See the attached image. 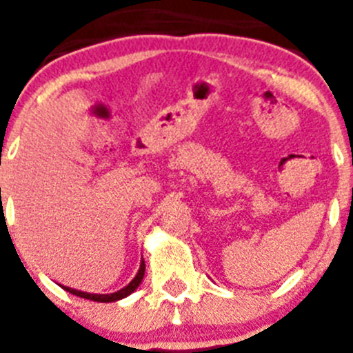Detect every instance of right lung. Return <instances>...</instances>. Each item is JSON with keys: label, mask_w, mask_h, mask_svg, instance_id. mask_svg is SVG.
Wrapping results in <instances>:
<instances>
[{"label": "right lung", "mask_w": 353, "mask_h": 353, "mask_svg": "<svg viewBox=\"0 0 353 353\" xmlns=\"http://www.w3.org/2000/svg\"><path fill=\"white\" fill-rule=\"evenodd\" d=\"M143 276H145V261H141L138 274H136V277H134L132 281H130L125 288L118 290V292L114 293H105V295H102V293H86V292H79V290L68 288V286H63V290L74 293V295H77V297L90 299V301H95V302H114V301H120V299H125L127 295H130L134 290L138 288L143 281Z\"/></svg>", "instance_id": "right-lung-1"}]
</instances>
